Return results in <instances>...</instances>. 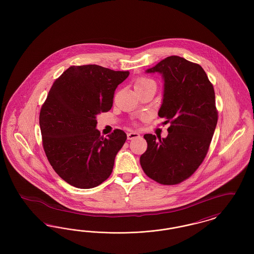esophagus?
<instances>
[{"instance_id": "1", "label": "esophagus", "mask_w": 254, "mask_h": 254, "mask_svg": "<svg viewBox=\"0 0 254 254\" xmlns=\"http://www.w3.org/2000/svg\"><path fill=\"white\" fill-rule=\"evenodd\" d=\"M138 137H140V134L138 132L131 131V132L127 133V139H128V140H132V139L138 138Z\"/></svg>"}]
</instances>
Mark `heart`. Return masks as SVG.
<instances>
[{
	"mask_svg": "<svg viewBox=\"0 0 254 254\" xmlns=\"http://www.w3.org/2000/svg\"><path fill=\"white\" fill-rule=\"evenodd\" d=\"M150 86L156 87V83L152 79L147 78V77H140L134 83L135 89H137V88H146V87H150ZM143 118H145V115L143 116Z\"/></svg>",
	"mask_w": 254,
	"mask_h": 254,
	"instance_id": "obj_1",
	"label": "heart"
}]
</instances>
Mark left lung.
<instances>
[{"mask_svg": "<svg viewBox=\"0 0 254 254\" xmlns=\"http://www.w3.org/2000/svg\"><path fill=\"white\" fill-rule=\"evenodd\" d=\"M146 72L164 78L158 115L170 126L166 138L144 135L147 148L140 164L152 180L176 185L193 174L209 148L218 120L214 88L200 64L179 56L167 57Z\"/></svg>", "mask_w": 254, "mask_h": 254, "instance_id": "obj_1", "label": "left lung"}]
</instances>
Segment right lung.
<instances>
[{"label":"right lung","mask_w":254,"mask_h":254,"mask_svg":"<svg viewBox=\"0 0 254 254\" xmlns=\"http://www.w3.org/2000/svg\"><path fill=\"white\" fill-rule=\"evenodd\" d=\"M129 75L97 64L72 65L55 80L40 111L43 146L51 167L78 189L106 181L127 134L115 129L108 138L96 129V116L108 112L114 91Z\"/></svg>","instance_id":"obj_1"}]
</instances>
